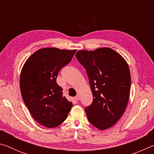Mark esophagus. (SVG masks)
I'll list each match as a JSON object with an SVG mask.
<instances>
[{"label": "esophagus", "instance_id": "34e87169", "mask_svg": "<svg viewBox=\"0 0 154 154\" xmlns=\"http://www.w3.org/2000/svg\"><path fill=\"white\" fill-rule=\"evenodd\" d=\"M79 99H80V97H79V95H77V96H75V100H77V101L79 100Z\"/></svg>", "mask_w": 154, "mask_h": 154}]
</instances>
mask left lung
Listing matches in <instances>:
<instances>
[{
	"label": "left lung",
	"instance_id": "obj_1",
	"mask_svg": "<svg viewBox=\"0 0 154 154\" xmlns=\"http://www.w3.org/2000/svg\"><path fill=\"white\" fill-rule=\"evenodd\" d=\"M76 58L86 71L93 101L85 107L88 121L106 130L123 115L129 99L131 78L126 60L107 48L77 52Z\"/></svg>",
	"mask_w": 154,
	"mask_h": 154
}]
</instances>
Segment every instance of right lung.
Listing matches in <instances>:
<instances>
[{
  "mask_svg": "<svg viewBox=\"0 0 154 154\" xmlns=\"http://www.w3.org/2000/svg\"><path fill=\"white\" fill-rule=\"evenodd\" d=\"M77 50L43 48L35 52L24 64L20 75L23 100L32 118L48 128H55L66 119L72 106L62 94L56 79Z\"/></svg>",
  "mask_w": 154,
  "mask_h": 154,
  "instance_id": "add662e5",
  "label": "right lung"
}]
</instances>
